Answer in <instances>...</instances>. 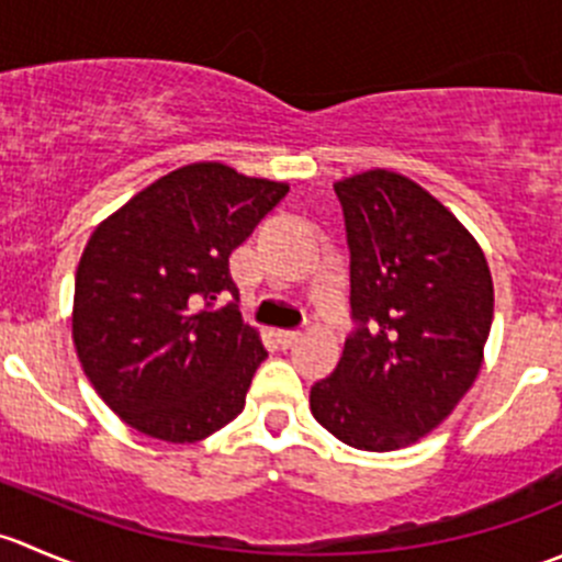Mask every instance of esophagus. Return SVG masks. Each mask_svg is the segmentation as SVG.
I'll list each match as a JSON object with an SVG mask.
<instances>
[{"label": "esophagus", "instance_id": "esophagus-1", "mask_svg": "<svg viewBox=\"0 0 562 562\" xmlns=\"http://www.w3.org/2000/svg\"><path fill=\"white\" fill-rule=\"evenodd\" d=\"M299 339H302V334H299V331H274V342L280 345L282 350L293 348V345H296Z\"/></svg>", "mask_w": 562, "mask_h": 562}]
</instances>
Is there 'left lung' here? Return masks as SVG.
<instances>
[{
    "instance_id": "8db88e82",
    "label": "left lung",
    "mask_w": 562,
    "mask_h": 562,
    "mask_svg": "<svg viewBox=\"0 0 562 562\" xmlns=\"http://www.w3.org/2000/svg\"><path fill=\"white\" fill-rule=\"evenodd\" d=\"M350 249V315L337 370L310 391L317 424L353 449L396 451L432 432L473 386L495 291L479 241L394 171L334 184Z\"/></svg>"
}]
</instances>
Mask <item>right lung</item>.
I'll return each mask as SVG.
<instances>
[{"label": "right lung", "instance_id": "1", "mask_svg": "<svg viewBox=\"0 0 562 562\" xmlns=\"http://www.w3.org/2000/svg\"><path fill=\"white\" fill-rule=\"evenodd\" d=\"M285 192V181L192 162L94 228L76 271L72 342L124 424L195 443L245 411L269 353L236 302L214 304L239 296L228 255Z\"/></svg>", "mask_w": 562, "mask_h": 562}]
</instances>
